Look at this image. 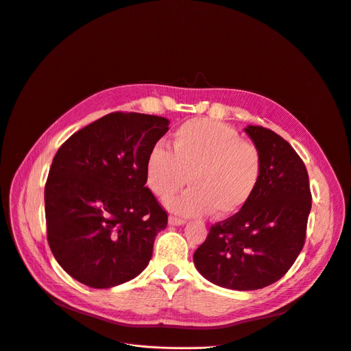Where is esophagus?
Wrapping results in <instances>:
<instances>
[{"mask_svg": "<svg viewBox=\"0 0 351 351\" xmlns=\"http://www.w3.org/2000/svg\"><path fill=\"white\" fill-rule=\"evenodd\" d=\"M169 223L170 225H184L185 223V219H182V218H178V217H174V215H170L169 217Z\"/></svg>", "mask_w": 351, "mask_h": 351, "instance_id": "1", "label": "esophagus"}]
</instances>
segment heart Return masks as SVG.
I'll return each instance as SVG.
<instances>
[{"instance_id":"obj_1","label":"heart","mask_w":351,"mask_h":351,"mask_svg":"<svg viewBox=\"0 0 351 351\" xmlns=\"http://www.w3.org/2000/svg\"><path fill=\"white\" fill-rule=\"evenodd\" d=\"M171 144L173 152L156 144L146 164L149 189L157 197L178 191L190 178L193 189L169 197V210L187 217L215 210L218 217H230L252 198L261 178V154L235 129L194 119L174 132Z\"/></svg>"}]
</instances>
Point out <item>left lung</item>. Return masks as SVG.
<instances>
[{
  "label": "left lung",
  "mask_w": 351,
  "mask_h": 351,
  "mask_svg": "<svg viewBox=\"0 0 351 351\" xmlns=\"http://www.w3.org/2000/svg\"><path fill=\"white\" fill-rule=\"evenodd\" d=\"M245 132L261 154L258 187L241 211L211 226L194 265L214 285L256 291L279 280L299 256L312 194L304 162L289 143L262 126Z\"/></svg>",
  "instance_id": "obj_1"
}]
</instances>
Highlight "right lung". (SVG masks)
Instances as JSON below:
<instances>
[{
	"mask_svg": "<svg viewBox=\"0 0 351 351\" xmlns=\"http://www.w3.org/2000/svg\"><path fill=\"white\" fill-rule=\"evenodd\" d=\"M166 117L114 112L72 134L45 184L51 251L77 282L108 289L140 275L167 213L146 187L150 150Z\"/></svg>",
	"mask_w": 351,
	"mask_h": 351,
	"instance_id": "right-lung-1",
	"label": "right lung"
}]
</instances>
